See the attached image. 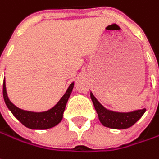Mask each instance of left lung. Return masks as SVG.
Instances as JSON below:
<instances>
[{
    "label": "left lung",
    "instance_id": "obj_1",
    "mask_svg": "<svg viewBox=\"0 0 159 159\" xmlns=\"http://www.w3.org/2000/svg\"><path fill=\"white\" fill-rule=\"evenodd\" d=\"M90 96L94 104V109L98 115V118L101 124L107 127L113 129H125L132 126L142 117L146 108L142 107L140 109H137L131 112H116L107 109L101 103L95 98L92 92Z\"/></svg>",
    "mask_w": 159,
    "mask_h": 159
}]
</instances>
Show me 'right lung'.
I'll list each match as a JSON object with an SVG mask.
<instances>
[{"mask_svg": "<svg viewBox=\"0 0 159 159\" xmlns=\"http://www.w3.org/2000/svg\"><path fill=\"white\" fill-rule=\"evenodd\" d=\"M74 84L75 83L73 82L67 88L65 94L62 96V98L57 102L54 107L43 112L26 111L13 105L8 97L5 78L3 80V98L9 110L24 126L30 129H48L55 126L62 121L65 107L72 94Z\"/></svg>", "mask_w": 159, "mask_h": 159, "instance_id": "1", "label": "right lung"}]
</instances>
